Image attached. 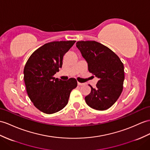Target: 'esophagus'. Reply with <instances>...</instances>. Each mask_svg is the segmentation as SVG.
Wrapping results in <instances>:
<instances>
[{"label": "esophagus", "mask_w": 150, "mask_h": 150, "mask_svg": "<svg viewBox=\"0 0 150 150\" xmlns=\"http://www.w3.org/2000/svg\"><path fill=\"white\" fill-rule=\"evenodd\" d=\"M78 85L79 86H82L84 85V83H79V82H78Z\"/></svg>", "instance_id": "34e87169"}]
</instances>
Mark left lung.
<instances>
[{
  "label": "left lung",
  "mask_w": 150,
  "mask_h": 150,
  "mask_svg": "<svg viewBox=\"0 0 150 150\" xmlns=\"http://www.w3.org/2000/svg\"><path fill=\"white\" fill-rule=\"evenodd\" d=\"M76 47L88 63V71L98 78L96 87L85 97L88 105L96 110L111 108L121 95L125 75L121 60L112 50L95 41H78Z\"/></svg>",
  "instance_id": "obj_1"
}]
</instances>
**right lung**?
<instances>
[{
  "mask_svg": "<svg viewBox=\"0 0 150 150\" xmlns=\"http://www.w3.org/2000/svg\"><path fill=\"white\" fill-rule=\"evenodd\" d=\"M75 42L46 43L31 54L25 65L23 78L28 97L36 108L46 114L62 109L78 85L75 78L62 81L53 76L62 68L64 54Z\"/></svg>",
  "mask_w": 150,
  "mask_h": 150,
  "instance_id": "right-lung-1",
  "label": "right lung"
}]
</instances>
